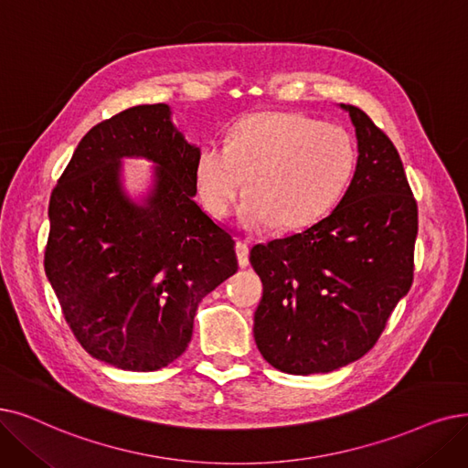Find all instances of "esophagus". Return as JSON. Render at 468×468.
I'll return each instance as SVG.
<instances>
[{"label": "esophagus", "instance_id": "34e87169", "mask_svg": "<svg viewBox=\"0 0 468 468\" xmlns=\"http://www.w3.org/2000/svg\"><path fill=\"white\" fill-rule=\"evenodd\" d=\"M235 252H237L239 266H240V268H247V266H249V254H250V249H249L247 242H245V240H237Z\"/></svg>", "mask_w": 468, "mask_h": 468}]
</instances>
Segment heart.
Instances as JSON below:
<instances>
[{
	"label": "heart",
	"mask_w": 468,
	"mask_h": 468,
	"mask_svg": "<svg viewBox=\"0 0 468 468\" xmlns=\"http://www.w3.org/2000/svg\"><path fill=\"white\" fill-rule=\"evenodd\" d=\"M352 137L338 126L294 112L254 114L210 141L195 165L198 195L214 218H226L245 177L239 218L249 229L306 228L327 214L350 186Z\"/></svg>",
	"instance_id": "1"
}]
</instances>
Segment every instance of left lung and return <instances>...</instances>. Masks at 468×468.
<instances>
[{
    "mask_svg": "<svg viewBox=\"0 0 468 468\" xmlns=\"http://www.w3.org/2000/svg\"><path fill=\"white\" fill-rule=\"evenodd\" d=\"M357 137V166L336 208L306 231L250 250L263 294L260 354L282 373H331L367 354L413 282L417 202L380 128L340 105Z\"/></svg>",
    "mask_w": 468,
    "mask_h": 468,
    "instance_id": "obj_1",
    "label": "left lung"
}]
</instances>
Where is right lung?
I'll return each mask as SVG.
<instances>
[{
    "label": "right lung",
    "mask_w": 468,
    "mask_h": 468,
    "mask_svg": "<svg viewBox=\"0 0 468 468\" xmlns=\"http://www.w3.org/2000/svg\"><path fill=\"white\" fill-rule=\"evenodd\" d=\"M198 153L168 105H137L82 137L51 193L46 275L82 348L118 369L177 359L198 302L239 268L233 237L193 200ZM124 155L157 165L144 206L121 189Z\"/></svg>",
    "instance_id": "1"
}]
</instances>
